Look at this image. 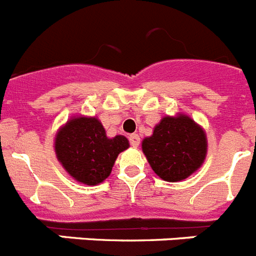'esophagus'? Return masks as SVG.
Instances as JSON below:
<instances>
[{
    "instance_id": "obj_1",
    "label": "esophagus",
    "mask_w": 256,
    "mask_h": 256,
    "mask_svg": "<svg viewBox=\"0 0 256 256\" xmlns=\"http://www.w3.org/2000/svg\"><path fill=\"white\" fill-rule=\"evenodd\" d=\"M130 145H132L133 148H138L140 136L137 134V133H133V134H130Z\"/></svg>"
}]
</instances>
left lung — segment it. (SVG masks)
Here are the masks:
<instances>
[{
	"label": "left lung",
	"instance_id": "left-lung-1",
	"mask_svg": "<svg viewBox=\"0 0 256 256\" xmlns=\"http://www.w3.org/2000/svg\"><path fill=\"white\" fill-rule=\"evenodd\" d=\"M142 152L162 180L178 182L196 172L207 156L206 132L186 114L166 115L142 140Z\"/></svg>",
	"mask_w": 256,
	"mask_h": 256
}]
</instances>
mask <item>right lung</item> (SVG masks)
Instances as JSON below:
<instances>
[{"label": "right lung", "mask_w": 256, "mask_h": 256, "mask_svg": "<svg viewBox=\"0 0 256 256\" xmlns=\"http://www.w3.org/2000/svg\"><path fill=\"white\" fill-rule=\"evenodd\" d=\"M128 148L126 137H107L97 116L70 118L54 137V152L60 166L74 180L89 186L104 182L118 155Z\"/></svg>", "instance_id": "1"}]
</instances>
